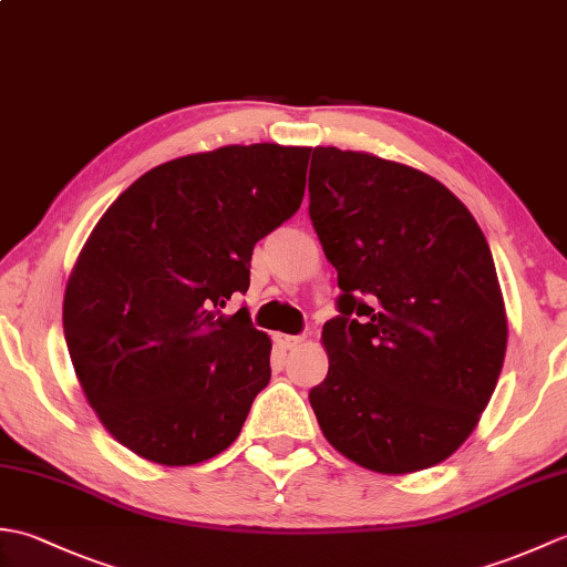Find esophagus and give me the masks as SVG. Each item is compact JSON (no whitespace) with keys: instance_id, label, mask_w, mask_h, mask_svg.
I'll return each mask as SVG.
<instances>
[{"instance_id":"obj_1","label":"esophagus","mask_w":567,"mask_h":567,"mask_svg":"<svg viewBox=\"0 0 567 567\" xmlns=\"http://www.w3.org/2000/svg\"><path fill=\"white\" fill-rule=\"evenodd\" d=\"M297 343H302V336H292V333H275V346L282 348V351H290Z\"/></svg>"}]
</instances>
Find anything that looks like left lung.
I'll use <instances>...</instances> for the list:
<instances>
[{
	"mask_svg": "<svg viewBox=\"0 0 567 567\" xmlns=\"http://www.w3.org/2000/svg\"><path fill=\"white\" fill-rule=\"evenodd\" d=\"M309 219L339 272L323 323V436L348 461L404 475L445 461L477 426L507 351L485 234L439 179L378 155L315 148Z\"/></svg>",
	"mask_w": 567,
	"mask_h": 567,
	"instance_id": "obj_1",
	"label": "left lung"
}]
</instances>
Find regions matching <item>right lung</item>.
Listing matches in <instances>:
<instances>
[{"label": "right lung", "mask_w": 567, "mask_h": 567, "mask_svg": "<svg viewBox=\"0 0 567 567\" xmlns=\"http://www.w3.org/2000/svg\"><path fill=\"white\" fill-rule=\"evenodd\" d=\"M311 148L256 143L153 167L94 226L72 270L63 329L104 429L161 465L236 441L270 382V339L248 309L260 238L299 209Z\"/></svg>", "instance_id": "add662e5"}]
</instances>
